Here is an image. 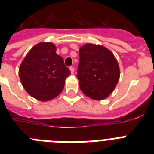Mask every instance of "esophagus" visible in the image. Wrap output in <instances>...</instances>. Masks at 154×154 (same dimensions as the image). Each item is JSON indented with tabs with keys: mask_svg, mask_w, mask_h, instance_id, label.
Instances as JSON below:
<instances>
[{
	"mask_svg": "<svg viewBox=\"0 0 154 154\" xmlns=\"http://www.w3.org/2000/svg\"><path fill=\"white\" fill-rule=\"evenodd\" d=\"M69 69H70V71H71V73H72V74H73V73H74V72H75L74 67H72V66H71V67L69 68Z\"/></svg>",
	"mask_w": 154,
	"mask_h": 154,
	"instance_id": "esophagus-1",
	"label": "esophagus"
}]
</instances>
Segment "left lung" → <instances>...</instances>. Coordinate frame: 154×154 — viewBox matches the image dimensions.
Masks as SVG:
<instances>
[{
	"label": "left lung",
	"instance_id": "8db88e82",
	"mask_svg": "<svg viewBox=\"0 0 154 154\" xmlns=\"http://www.w3.org/2000/svg\"><path fill=\"white\" fill-rule=\"evenodd\" d=\"M119 75L117 60L108 48L90 43L80 48L77 78L85 96L96 100L106 99L117 85Z\"/></svg>",
	"mask_w": 154,
	"mask_h": 154
}]
</instances>
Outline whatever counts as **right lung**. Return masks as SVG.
<instances>
[{"instance_id":"1","label":"right lung","mask_w":154,"mask_h":154,"mask_svg":"<svg viewBox=\"0 0 154 154\" xmlns=\"http://www.w3.org/2000/svg\"><path fill=\"white\" fill-rule=\"evenodd\" d=\"M70 74L63 58L57 55L56 47L51 42H40L34 46L19 68V77L24 89L42 102L58 96Z\"/></svg>"}]
</instances>
